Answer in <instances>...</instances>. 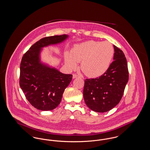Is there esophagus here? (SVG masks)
Returning <instances> with one entry per match:
<instances>
[{"label":"esophagus","instance_id":"esophagus-1","mask_svg":"<svg viewBox=\"0 0 150 150\" xmlns=\"http://www.w3.org/2000/svg\"><path fill=\"white\" fill-rule=\"evenodd\" d=\"M72 78L73 79L76 78H79V76H78V75L76 74H73V76H72Z\"/></svg>","mask_w":150,"mask_h":150}]
</instances>
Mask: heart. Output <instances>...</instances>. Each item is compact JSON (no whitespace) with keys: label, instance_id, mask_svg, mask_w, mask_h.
<instances>
[{"label":"heart","instance_id":"b5f03b06","mask_svg":"<svg viewBox=\"0 0 150 150\" xmlns=\"http://www.w3.org/2000/svg\"><path fill=\"white\" fill-rule=\"evenodd\" d=\"M114 48L108 41L89 40L74 46L71 55L64 54L66 64L71 69L81 62V69L86 76L97 78L107 72L114 56Z\"/></svg>","mask_w":150,"mask_h":150}]
</instances>
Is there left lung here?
I'll return each mask as SVG.
<instances>
[{"label": "left lung", "mask_w": 150, "mask_h": 150, "mask_svg": "<svg viewBox=\"0 0 150 150\" xmlns=\"http://www.w3.org/2000/svg\"><path fill=\"white\" fill-rule=\"evenodd\" d=\"M114 61L99 78L85 80L83 97L86 106L97 112H105L120 101L129 79L127 59L123 52L114 45Z\"/></svg>", "instance_id": "1"}]
</instances>
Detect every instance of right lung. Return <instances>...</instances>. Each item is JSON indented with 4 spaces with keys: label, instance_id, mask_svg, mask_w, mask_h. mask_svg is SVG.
Returning a JSON list of instances; mask_svg holds the SVG:
<instances>
[{
    "label": "right lung",
    "instance_id": "add662e5",
    "mask_svg": "<svg viewBox=\"0 0 150 150\" xmlns=\"http://www.w3.org/2000/svg\"><path fill=\"white\" fill-rule=\"evenodd\" d=\"M67 35L45 37L33 44L23 56L20 64V86L30 103L38 110H52L59 105L71 74H64L40 61L42 48L61 43Z\"/></svg>",
    "mask_w": 150,
    "mask_h": 150
}]
</instances>
